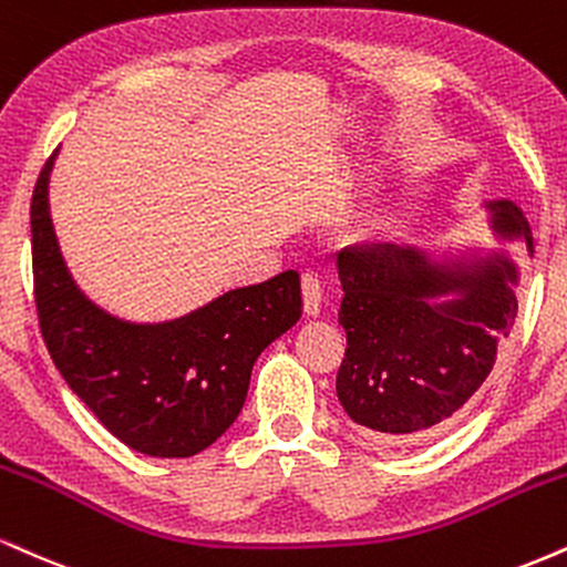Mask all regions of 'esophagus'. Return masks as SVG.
<instances>
[{"label": "esophagus", "instance_id": "obj_1", "mask_svg": "<svg viewBox=\"0 0 567 567\" xmlns=\"http://www.w3.org/2000/svg\"><path fill=\"white\" fill-rule=\"evenodd\" d=\"M301 290H303V309L311 317L319 313V303H322V279L317 271H303L301 275Z\"/></svg>", "mask_w": 567, "mask_h": 567}]
</instances>
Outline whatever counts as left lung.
<instances>
[{
  "mask_svg": "<svg viewBox=\"0 0 567 567\" xmlns=\"http://www.w3.org/2000/svg\"><path fill=\"white\" fill-rule=\"evenodd\" d=\"M488 208L494 231L525 237L534 254L523 210L509 200ZM338 275L349 343L336 380L340 404L385 443L441 431L486 383L513 330L517 266L502 254L443 266L422 250L367 243L340 250Z\"/></svg>",
  "mask_w": 567,
  "mask_h": 567,
  "instance_id": "1",
  "label": "left lung"
}]
</instances>
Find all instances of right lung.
<instances>
[{
    "instance_id": "right-lung-1",
    "label": "right lung",
    "mask_w": 567,
    "mask_h": 567,
    "mask_svg": "<svg viewBox=\"0 0 567 567\" xmlns=\"http://www.w3.org/2000/svg\"><path fill=\"white\" fill-rule=\"evenodd\" d=\"M54 155L31 197L33 301L47 351L71 391L128 449L203 452L240 414L258 353L301 317L298 271L224 292L174 322L115 319L86 301L60 256L47 200Z\"/></svg>"
}]
</instances>
